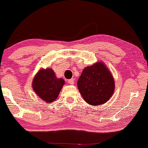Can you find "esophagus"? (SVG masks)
Here are the masks:
<instances>
[{"label": "esophagus", "mask_w": 148, "mask_h": 148, "mask_svg": "<svg viewBox=\"0 0 148 148\" xmlns=\"http://www.w3.org/2000/svg\"><path fill=\"white\" fill-rule=\"evenodd\" d=\"M68 83L71 85H73L74 84V79H71L68 80Z\"/></svg>", "instance_id": "esophagus-1"}]
</instances>
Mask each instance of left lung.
Wrapping results in <instances>:
<instances>
[{"label": "left lung", "instance_id": "8db88e82", "mask_svg": "<svg viewBox=\"0 0 148 148\" xmlns=\"http://www.w3.org/2000/svg\"><path fill=\"white\" fill-rule=\"evenodd\" d=\"M77 87L84 100L92 106L104 104L112 96L114 81L106 65L98 62L83 70Z\"/></svg>", "mask_w": 148, "mask_h": 148}]
</instances>
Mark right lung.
I'll list each match as a JSON object with an SVG mask.
<instances>
[{"label":"right lung","instance_id":"right-lung-1","mask_svg":"<svg viewBox=\"0 0 148 148\" xmlns=\"http://www.w3.org/2000/svg\"><path fill=\"white\" fill-rule=\"evenodd\" d=\"M64 84V81L56 77L51 69H40L32 82L34 92L47 103L54 102L58 98Z\"/></svg>","mask_w":148,"mask_h":148}]
</instances>
